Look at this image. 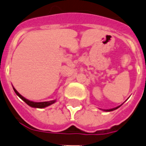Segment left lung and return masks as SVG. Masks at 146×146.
<instances>
[{"label":"left lung","instance_id":"8db88e82","mask_svg":"<svg viewBox=\"0 0 146 146\" xmlns=\"http://www.w3.org/2000/svg\"><path fill=\"white\" fill-rule=\"evenodd\" d=\"M119 107H120V106H117V107H115V108H113V109H110V110H104V111H106V112H110V111H113V110H117V109H118V108H119Z\"/></svg>","mask_w":146,"mask_h":146}]
</instances>
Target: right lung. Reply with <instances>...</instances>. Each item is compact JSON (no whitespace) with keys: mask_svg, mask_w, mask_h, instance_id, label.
<instances>
[{"mask_svg":"<svg viewBox=\"0 0 146 146\" xmlns=\"http://www.w3.org/2000/svg\"><path fill=\"white\" fill-rule=\"evenodd\" d=\"M13 90L14 92H15V94H17L19 97L21 99H22L23 101H25L26 104H28V106H31V107H34V108H40V109H42V108H45L46 106H48L52 105V104H54L55 102H56V100H50V101H46V102H33V101H31V100H28V99H26L24 97H22L21 94H20L19 92L16 91L13 88Z\"/></svg>","mask_w":146,"mask_h":146,"instance_id":"1","label":"right lung"}]
</instances>
